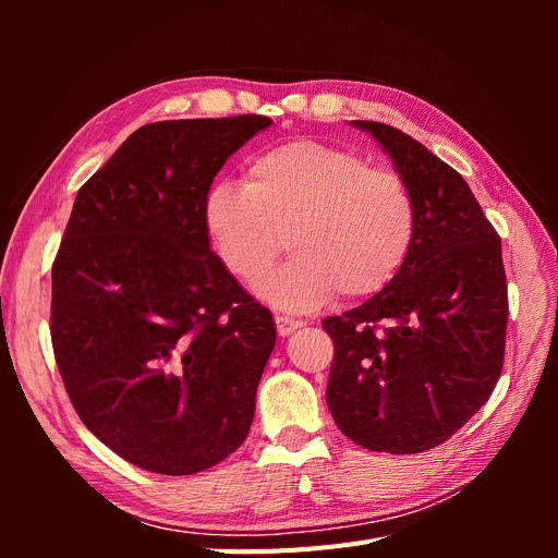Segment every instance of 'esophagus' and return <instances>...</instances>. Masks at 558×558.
I'll use <instances>...</instances> for the list:
<instances>
[{"label":"esophagus","mask_w":558,"mask_h":558,"mask_svg":"<svg viewBox=\"0 0 558 558\" xmlns=\"http://www.w3.org/2000/svg\"><path fill=\"white\" fill-rule=\"evenodd\" d=\"M275 324H277V332H279L281 337L291 335V332H295L298 328L305 326V324H302V320H298V318H293V316H283V314H277V316H275Z\"/></svg>","instance_id":"esophagus-1"}]
</instances>
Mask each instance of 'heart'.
Wrapping results in <instances>:
<instances>
[{
  "label": "heart",
  "mask_w": 558,
  "mask_h": 558,
  "mask_svg": "<svg viewBox=\"0 0 558 558\" xmlns=\"http://www.w3.org/2000/svg\"><path fill=\"white\" fill-rule=\"evenodd\" d=\"M205 228L218 260L246 283L272 267L289 234L293 258L258 291L279 310L307 312L335 293H379L410 258L418 211L410 183L391 167L295 140L253 158L246 183L211 185Z\"/></svg>",
  "instance_id": "1"
}]
</instances>
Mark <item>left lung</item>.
Returning <instances> with one entry per match:
<instances>
[{"label": "left lung", "instance_id": "8db88e82", "mask_svg": "<svg viewBox=\"0 0 558 558\" xmlns=\"http://www.w3.org/2000/svg\"><path fill=\"white\" fill-rule=\"evenodd\" d=\"M373 134L410 183L418 232L408 263L361 307L320 320L335 344L326 388L349 440L388 453L447 442L494 393L505 359L500 238L463 177L386 123Z\"/></svg>", "mask_w": 558, "mask_h": 558}]
</instances>
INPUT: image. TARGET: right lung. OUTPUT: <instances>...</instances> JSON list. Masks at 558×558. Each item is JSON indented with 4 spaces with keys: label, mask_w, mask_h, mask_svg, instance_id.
<instances>
[{
    "label": "right lung",
    "mask_w": 558,
    "mask_h": 558,
    "mask_svg": "<svg viewBox=\"0 0 558 558\" xmlns=\"http://www.w3.org/2000/svg\"><path fill=\"white\" fill-rule=\"evenodd\" d=\"M269 125L148 123L74 199L50 272L56 363L86 428L144 470L193 475L248 435L277 330L209 248L205 199Z\"/></svg>",
    "instance_id": "1"
}]
</instances>
